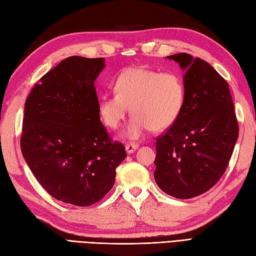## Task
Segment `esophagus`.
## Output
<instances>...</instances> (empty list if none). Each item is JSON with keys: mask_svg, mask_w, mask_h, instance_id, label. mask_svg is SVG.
Instances as JSON below:
<instances>
[{"mask_svg": "<svg viewBox=\"0 0 256 256\" xmlns=\"http://www.w3.org/2000/svg\"><path fill=\"white\" fill-rule=\"evenodd\" d=\"M138 148V144H136V143H128V144H126V146H125V150H126L128 154L134 153V152Z\"/></svg>", "mask_w": 256, "mask_h": 256, "instance_id": "34e87169", "label": "esophagus"}]
</instances>
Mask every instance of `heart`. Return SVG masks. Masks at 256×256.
<instances>
[{
    "mask_svg": "<svg viewBox=\"0 0 256 256\" xmlns=\"http://www.w3.org/2000/svg\"><path fill=\"white\" fill-rule=\"evenodd\" d=\"M114 91L100 99V114L108 126L116 130L131 108L133 118L124 131L130 138H138L148 128L160 132L172 126L186 100V88L178 74L144 67L125 69L114 82Z\"/></svg>",
    "mask_w": 256,
    "mask_h": 256,
    "instance_id": "1",
    "label": "heart"
}]
</instances>
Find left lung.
<instances>
[{
	"label": "left lung",
	"instance_id": "obj_1",
	"mask_svg": "<svg viewBox=\"0 0 256 256\" xmlns=\"http://www.w3.org/2000/svg\"><path fill=\"white\" fill-rule=\"evenodd\" d=\"M186 70L182 112L156 138L154 178L162 192L190 199L220 180L238 136L229 84L214 67L180 52L168 56Z\"/></svg>",
	"mask_w": 256,
	"mask_h": 256
}]
</instances>
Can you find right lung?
<instances>
[{
  "instance_id": "right-lung-1",
  "label": "right lung",
  "mask_w": 256,
  "mask_h": 256,
  "mask_svg": "<svg viewBox=\"0 0 256 256\" xmlns=\"http://www.w3.org/2000/svg\"><path fill=\"white\" fill-rule=\"evenodd\" d=\"M104 58L72 56L42 76L24 108L20 150L52 197L79 206L100 201L126 157L100 121L94 80Z\"/></svg>"
}]
</instances>
